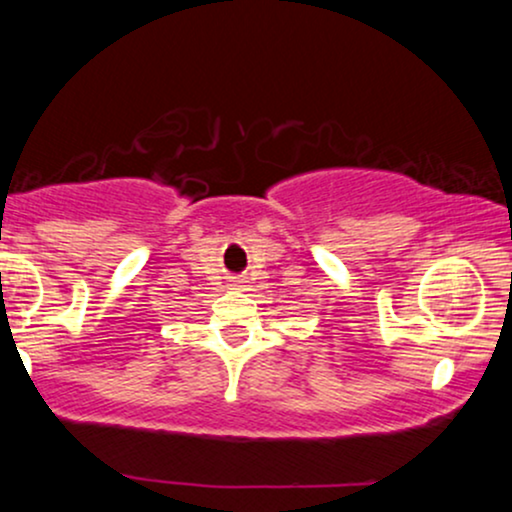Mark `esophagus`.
Segmentation results:
<instances>
[{
	"label": "esophagus",
	"instance_id": "1",
	"mask_svg": "<svg viewBox=\"0 0 512 512\" xmlns=\"http://www.w3.org/2000/svg\"><path fill=\"white\" fill-rule=\"evenodd\" d=\"M231 286L233 289H240V286H243V279H231Z\"/></svg>",
	"mask_w": 512,
	"mask_h": 512
}]
</instances>
